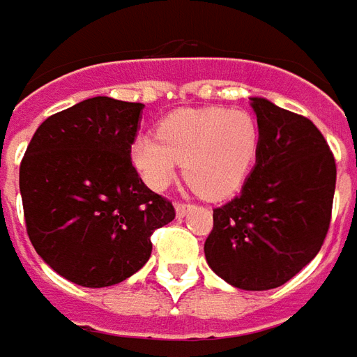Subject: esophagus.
<instances>
[{"label":"esophagus","instance_id":"34e87169","mask_svg":"<svg viewBox=\"0 0 357 357\" xmlns=\"http://www.w3.org/2000/svg\"><path fill=\"white\" fill-rule=\"evenodd\" d=\"M193 204H187V202H176V214L179 218H183L185 214H189V210H193Z\"/></svg>","mask_w":357,"mask_h":357}]
</instances>
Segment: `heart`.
Instances as JSON below:
<instances>
[{
  "mask_svg": "<svg viewBox=\"0 0 357 357\" xmlns=\"http://www.w3.org/2000/svg\"><path fill=\"white\" fill-rule=\"evenodd\" d=\"M260 151L256 118L241 109H179L160 120L156 135H139L132 160L153 189L170 183L179 162L189 185L208 199L239 189Z\"/></svg>",
  "mask_w": 357,
  "mask_h": 357,
  "instance_id": "b5f03b06",
  "label": "heart"
}]
</instances>
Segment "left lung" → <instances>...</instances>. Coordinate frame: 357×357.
Masks as SVG:
<instances>
[{
	"mask_svg": "<svg viewBox=\"0 0 357 357\" xmlns=\"http://www.w3.org/2000/svg\"><path fill=\"white\" fill-rule=\"evenodd\" d=\"M260 151L241 193L214 208L204 243L216 275L243 291L281 287L319 252L337 164L312 120L252 97Z\"/></svg>",
	"mask_w": 357,
	"mask_h": 357,
	"instance_id": "obj_1",
	"label": "left lung"
}]
</instances>
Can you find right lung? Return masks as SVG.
<instances>
[{"instance_id": "right-lung-1", "label": "right lung", "mask_w": 357, "mask_h": 357, "mask_svg": "<svg viewBox=\"0 0 357 357\" xmlns=\"http://www.w3.org/2000/svg\"><path fill=\"white\" fill-rule=\"evenodd\" d=\"M141 102L91 97L50 116L20 162L28 237L43 262L82 287L124 281L147 264L176 210L132 164Z\"/></svg>"}]
</instances>
